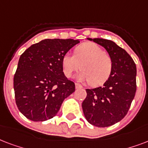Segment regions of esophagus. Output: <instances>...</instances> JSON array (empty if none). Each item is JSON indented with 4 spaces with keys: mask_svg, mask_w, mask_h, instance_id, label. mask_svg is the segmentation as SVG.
I'll use <instances>...</instances> for the list:
<instances>
[{
    "mask_svg": "<svg viewBox=\"0 0 148 148\" xmlns=\"http://www.w3.org/2000/svg\"><path fill=\"white\" fill-rule=\"evenodd\" d=\"M75 88H76V89H79V88H82V85L79 84V83H77V82H76V83H75Z\"/></svg>",
    "mask_w": 148,
    "mask_h": 148,
    "instance_id": "obj_1",
    "label": "esophagus"
}]
</instances>
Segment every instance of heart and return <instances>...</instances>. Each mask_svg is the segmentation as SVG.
<instances>
[{"label":"heart","instance_id":"obj_1","mask_svg":"<svg viewBox=\"0 0 148 148\" xmlns=\"http://www.w3.org/2000/svg\"><path fill=\"white\" fill-rule=\"evenodd\" d=\"M64 75L71 77L80 68L76 78L80 81H90L92 86L103 84L110 75L113 68L109 54L94 42H87L78 45L74 55L66 53L62 58Z\"/></svg>","mask_w":148,"mask_h":148}]
</instances>
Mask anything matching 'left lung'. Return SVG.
<instances>
[{
	"label": "left lung",
	"instance_id": "1",
	"mask_svg": "<svg viewBox=\"0 0 148 148\" xmlns=\"http://www.w3.org/2000/svg\"><path fill=\"white\" fill-rule=\"evenodd\" d=\"M88 39L103 47L113 62L108 79L103 86L86 89L87 96L82 103L86 121L98 127H106L127 115L137 90V68L130 55L113 41Z\"/></svg>",
	"mask_w": 148,
	"mask_h": 148
}]
</instances>
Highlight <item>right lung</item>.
<instances>
[{
	"label": "right lung",
	"instance_id": "add662e5",
	"mask_svg": "<svg viewBox=\"0 0 148 148\" xmlns=\"http://www.w3.org/2000/svg\"><path fill=\"white\" fill-rule=\"evenodd\" d=\"M74 39H45L31 45L20 56L14 76L18 110L32 121L54 117L75 83L64 75L62 58L74 45Z\"/></svg>",
	"mask_w": 148,
	"mask_h": 148
}]
</instances>
